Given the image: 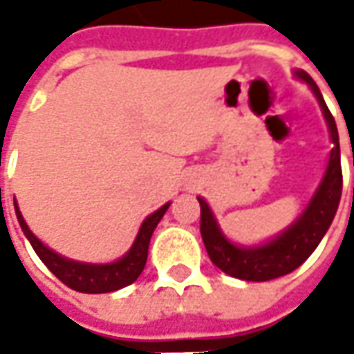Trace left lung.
Masks as SVG:
<instances>
[{
	"label": "left lung",
	"instance_id": "obj_1",
	"mask_svg": "<svg viewBox=\"0 0 354 354\" xmlns=\"http://www.w3.org/2000/svg\"><path fill=\"white\" fill-rule=\"evenodd\" d=\"M293 76L304 80L311 88L313 96L317 98L329 128L333 149L329 153V161L321 177V183L317 185L313 197L309 198L301 214L288 228H283L278 236L270 238L262 244L240 246L232 242L223 232L209 203L203 197H197L201 203V236L209 252V258L212 264L232 278L246 279V281H268V279L281 278L293 272L295 268H299L319 246L321 238L325 236V232L333 223L335 212L341 201L343 173H341V149H339V131L335 118L331 116L313 78L301 68L293 71Z\"/></svg>",
	"mask_w": 354,
	"mask_h": 354
}]
</instances>
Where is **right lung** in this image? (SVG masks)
<instances>
[{
  "label": "right lung",
  "mask_w": 354,
  "mask_h": 354,
  "mask_svg": "<svg viewBox=\"0 0 354 354\" xmlns=\"http://www.w3.org/2000/svg\"><path fill=\"white\" fill-rule=\"evenodd\" d=\"M169 205L171 203H165L161 209L151 212L140 226L131 248L122 258H118L116 262H108V264H90V262H78V260L64 258L59 252L50 250L47 244H43L31 232V228L27 226L19 207H17V201H15V214H17L23 234L31 242L37 256L43 260V264L47 266L57 278L61 279L62 283H66L68 288L82 293H108L122 290V288H126L140 278V274L145 268V262H147V250H149L151 234H153L156 226L159 225V221L163 218L165 211L169 209Z\"/></svg>",
  "instance_id": "add662e5"
}]
</instances>
